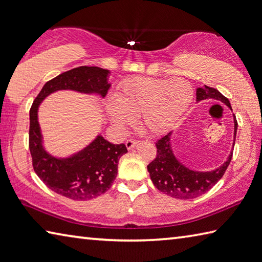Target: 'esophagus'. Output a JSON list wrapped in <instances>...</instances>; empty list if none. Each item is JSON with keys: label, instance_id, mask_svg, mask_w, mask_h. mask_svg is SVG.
Wrapping results in <instances>:
<instances>
[{"label": "esophagus", "instance_id": "34e87169", "mask_svg": "<svg viewBox=\"0 0 262 262\" xmlns=\"http://www.w3.org/2000/svg\"><path fill=\"white\" fill-rule=\"evenodd\" d=\"M137 144H138V141L135 140V139H129V140L125 141V146H126L127 149H131V148L135 147Z\"/></svg>", "mask_w": 262, "mask_h": 262}]
</instances>
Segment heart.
Returning a JSON list of instances; mask_svg holds the SVG:
<instances>
[{
    "mask_svg": "<svg viewBox=\"0 0 262 262\" xmlns=\"http://www.w3.org/2000/svg\"><path fill=\"white\" fill-rule=\"evenodd\" d=\"M194 89L184 78L133 77L118 86L115 102L106 103V115L117 130L132 125L139 117L148 135L163 136L170 132L188 110Z\"/></svg>",
    "mask_w": 262,
    "mask_h": 262,
    "instance_id": "b5f03b06",
    "label": "heart"
}]
</instances>
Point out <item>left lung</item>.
Masks as SVG:
<instances>
[{
  "mask_svg": "<svg viewBox=\"0 0 262 262\" xmlns=\"http://www.w3.org/2000/svg\"><path fill=\"white\" fill-rule=\"evenodd\" d=\"M213 99L228 106L230 102L216 89L204 85L196 90V101ZM237 131V121L234 117V139ZM172 132L156 141V157L147 166L152 184L160 191L173 199L191 200L203 195L218 182L228 167L233 152L223 165L213 171H195L185 166L177 159L171 146ZM234 145V144H233Z\"/></svg>",
  "mask_w": 262,
  "mask_h": 262,
  "instance_id": "left-lung-1",
  "label": "left lung"
}]
</instances>
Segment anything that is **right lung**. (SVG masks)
Segmentation results:
<instances>
[{"label":"right lung","mask_w":262,"mask_h":262,"mask_svg":"<svg viewBox=\"0 0 262 262\" xmlns=\"http://www.w3.org/2000/svg\"><path fill=\"white\" fill-rule=\"evenodd\" d=\"M110 71L81 66L52 78L43 85L29 111V150L37 177L57 194L74 201H89L111 188L117 176L118 161L127 152L124 144L115 145L101 135L70 157H54L44 149L38 124V106L51 93L72 90L105 98L111 88Z\"/></svg>","instance_id":"obj_1"}]
</instances>
